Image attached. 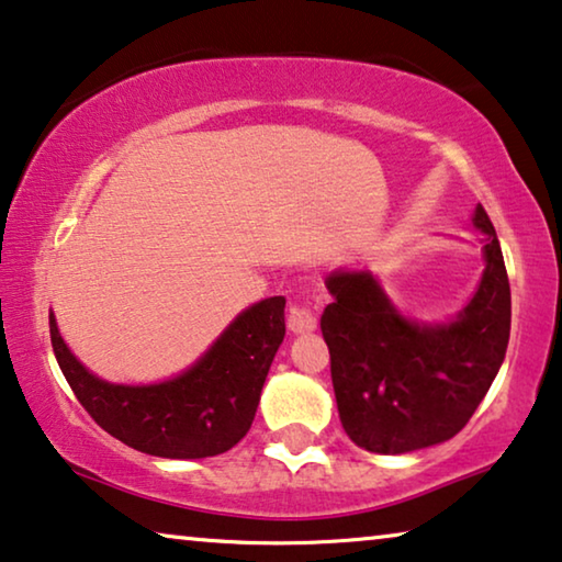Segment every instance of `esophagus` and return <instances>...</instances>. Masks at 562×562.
<instances>
[{
    "label": "esophagus",
    "instance_id": "1",
    "mask_svg": "<svg viewBox=\"0 0 562 562\" xmlns=\"http://www.w3.org/2000/svg\"><path fill=\"white\" fill-rule=\"evenodd\" d=\"M318 326L315 315L311 313L307 305H290V315H288V328L292 334H311Z\"/></svg>",
    "mask_w": 562,
    "mask_h": 562
}]
</instances>
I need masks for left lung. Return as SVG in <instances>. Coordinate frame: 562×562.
<instances>
[{"mask_svg": "<svg viewBox=\"0 0 562 562\" xmlns=\"http://www.w3.org/2000/svg\"><path fill=\"white\" fill-rule=\"evenodd\" d=\"M486 270L456 321L415 323L369 272H334L321 315L341 425L359 448L397 456L450 440L486 397L509 344L512 295L494 224L476 205Z\"/></svg>", "mask_w": 562, "mask_h": 562, "instance_id": "8db88e82", "label": "left lung"}]
</instances>
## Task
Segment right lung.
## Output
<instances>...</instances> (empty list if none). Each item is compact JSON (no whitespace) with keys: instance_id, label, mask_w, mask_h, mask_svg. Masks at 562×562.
<instances>
[{"instance_id":"right-lung-1","label":"right lung","mask_w":562,"mask_h":562,"mask_svg":"<svg viewBox=\"0 0 562 562\" xmlns=\"http://www.w3.org/2000/svg\"><path fill=\"white\" fill-rule=\"evenodd\" d=\"M282 338L284 297H267L236 315L180 376L145 386L109 384L70 353L50 313L55 359L86 413L124 446L160 458L218 456L247 436Z\"/></svg>"}]
</instances>
